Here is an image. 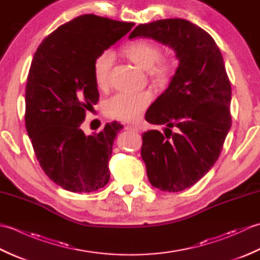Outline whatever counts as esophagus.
Wrapping results in <instances>:
<instances>
[{
    "mask_svg": "<svg viewBox=\"0 0 260 260\" xmlns=\"http://www.w3.org/2000/svg\"><path fill=\"white\" fill-rule=\"evenodd\" d=\"M125 128L127 131H133V132H140V128H137L136 126H132V125H127L125 126Z\"/></svg>",
    "mask_w": 260,
    "mask_h": 260,
    "instance_id": "obj_1",
    "label": "esophagus"
}]
</instances>
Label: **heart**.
Instances as JSON below:
<instances>
[{
	"instance_id": "heart-1",
	"label": "heart",
	"mask_w": 260,
	"mask_h": 260,
	"mask_svg": "<svg viewBox=\"0 0 260 260\" xmlns=\"http://www.w3.org/2000/svg\"><path fill=\"white\" fill-rule=\"evenodd\" d=\"M124 53L132 61L145 70H151L158 80H168L172 73V64L168 60L161 59L162 49L157 43L146 39L131 42L124 48ZM114 62L112 51H103L93 62V79L99 88L107 87L110 69ZM150 91L116 93L107 102V112L112 117L123 121L139 120L152 102Z\"/></svg>"
}]
</instances>
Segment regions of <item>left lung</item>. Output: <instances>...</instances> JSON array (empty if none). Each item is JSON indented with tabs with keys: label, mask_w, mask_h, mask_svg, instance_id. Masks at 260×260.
Returning <instances> with one entry per match:
<instances>
[{
	"label": "left lung",
	"mask_w": 260,
	"mask_h": 260,
	"mask_svg": "<svg viewBox=\"0 0 260 260\" xmlns=\"http://www.w3.org/2000/svg\"><path fill=\"white\" fill-rule=\"evenodd\" d=\"M147 37L173 49L179 67L145 119L165 125L143 134L141 155L156 189L179 192L196 184L217 162L231 127V85L222 54L208 32L184 19L140 24L129 39ZM176 129L172 132V128Z\"/></svg>",
	"instance_id": "8db88e82"
}]
</instances>
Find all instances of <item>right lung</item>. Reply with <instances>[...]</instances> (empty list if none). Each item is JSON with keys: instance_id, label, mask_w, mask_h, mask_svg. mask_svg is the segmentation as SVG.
<instances>
[{"instance_id": "add662e5", "label": "right lung", "mask_w": 260, "mask_h": 260, "mask_svg": "<svg viewBox=\"0 0 260 260\" xmlns=\"http://www.w3.org/2000/svg\"><path fill=\"white\" fill-rule=\"evenodd\" d=\"M135 25L95 14L71 20L41 42L27 76L25 127L41 169L71 192L102 189L110 178L113 143L123 128L117 121L86 136V110L99 99L93 62Z\"/></svg>"}]
</instances>
